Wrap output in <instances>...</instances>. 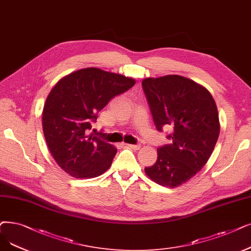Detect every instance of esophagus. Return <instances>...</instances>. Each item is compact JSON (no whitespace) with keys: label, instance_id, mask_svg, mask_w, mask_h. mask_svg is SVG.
Here are the masks:
<instances>
[{"label":"esophagus","instance_id":"esophagus-1","mask_svg":"<svg viewBox=\"0 0 251 251\" xmlns=\"http://www.w3.org/2000/svg\"><path fill=\"white\" fill-rule=\"evenodd\" d=\"M127 148L129 149H132V150H135V151H138L140 149V145H126Z\"/></svg>","mask_w":251,"mask_h":251}]
</instances>
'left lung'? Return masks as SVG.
I'll return each instance as SVG.
<instances>
[{
	"label": "left lung",
	"mask_w": 251,
	"mask_h": 251,
	"mask_svg": "<svg viewBox=\"0 0 251 251\" xmlns=\"http://www.w3.org/2000/svg\"><path fill=\"white\" fill-rule=\"evenodd\" d=\"M143 88L159 131L172 128V143L157 149L147 176L163 187L176 188L195 176L209 160L220 135L215 101L204 86L178 75L146 78Z\"/></svg>",
	"instance_id": "left-lung-1"
}]
</instances>
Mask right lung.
<instances>
[{
    "label": "right lung",
    "instance_id": "add662e5",
    "mask_svg": "<svg viewBox=\"0 0 251 251\" xmlns=\"http://www.w3.org/2000/svg\"><path fill=\"white\" fill-rule=\"evenodd\" d=\"M135 80L86 68L61 78L43 108V132L58 166L75 178H93L111 167L117 149L89 131L97 114Z\"/></svg>",
    "mask_w": 251,
    "mask_h": 251
}]
</instances>
